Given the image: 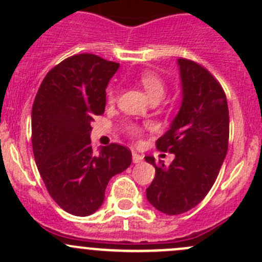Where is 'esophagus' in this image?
Masks as SVG:
<instances>
[{
  "label": "esophagus",
  "instance_id": "34e87169",
  "mask_svg": "<svg viewBox=\"0 0 262 262\" xmlns=\"http://www.w3.org/2000/svg\"><path fill=\"white\" fill-rule=\"evenodd\" d=\"M132 157H133V163H140L143 161V156H140L137 152L132 153Z\"/></svg>",
  "mask_w": 262,
  "mask_h": 262
}]
</instances>
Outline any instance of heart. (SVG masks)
<instances>
[{
  "label": "heart",
  "instance_id": "1",
  "mask_svg": "<svg viewBox=\"0 0 262 262\" xmlns=\"http://www.w3.org/2000/svg\"><path fill=\"white\" fill-rule=\"evenodd\" d=\"M139 82L152 100H161L163 98L164 93H166V84H164L163 79L158 74L150 70L143 71L139 75ZM106 98H108L109 101H114L115 98H117V88L109 86L108 90H106ZM128 132L129 134L134 137L140 134L139 126L137 125H129Z\"/></svg>",
  "mask_w": 262,
  "mask_h": 262
}]
</instances>
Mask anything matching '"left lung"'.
<instances>
[{"label": "left lung", "instance_id": "obj_1", "mask_svg": "<svg viewBox=\"0 0 262 262\" xmlns=\"http://www.w3.org/2000/svg\"><path fill=\"white\" fill-rule=\"evenodd\" d=\"M182 104L170 128L157 140L162 152L174 154L169 166L144 157L156 168L147 200L166 214L196 207L213 186L228 148L230 118L220 82L197 62L178 59Z\"/></svg>", "mask_w": 262, "mask_h": 262}]
</instances>
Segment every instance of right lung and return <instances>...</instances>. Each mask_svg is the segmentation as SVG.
Wrapping results in <instances>:
<instances>
[{
    "mask_svg": "<svg viewBox=\"0 0 262 262\" xmlns=\"http://www.w3.org/2000/svg\"><path fill=\"white\" fill-rule=\"evenodd\" d=\"M119 64L93 54L68 57L48 73L32 105L31 140L46 189L62 210L89 216L103 205L113 176L132 152L112 143L94 152L92 122L105 110V89Z\"/></svg>",
    "mask_w": 262,
    "mask_h": 262,
    "instance_id": "add662e5",
    "label": "right lung"
}]
</instances>
